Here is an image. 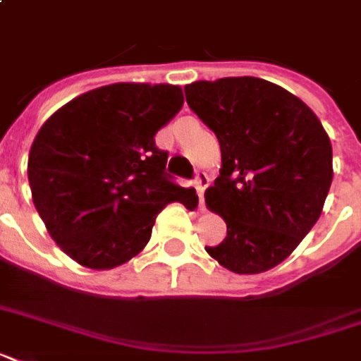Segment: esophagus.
Instances as JSON below:
<instances>
[{
	"mask_svg": "<svg viewBox=\"0 0 361 361\" xmlns=\"http://www.w3.org/2000/svg\"><path fill=\"white\" fill-rule=\"evenodd\" d=\"M208 183H209L208 174H206L204 170H198L197 174H195V187H197L198 198H200V208L204 206V191H206Z\"/></svg>",
	"mask_w": 361,
	"mask_h": 361,
	"instance_id": "1",
	"label": "esophagus"
}]
</instances>
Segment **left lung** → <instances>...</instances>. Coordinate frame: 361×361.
I'll use <instances>...</instances> for the list:
<instances>
[{
	"instance_id": "1",
	"label": "left lung",
	"mask_w": 361,
	"mask_h": 361,
	"mask_svg": "<svg viewBox=\"0 0 361 361\" xmlns=\"http://www.w3.org/2000/svg\"><path fill=\"white\" fill-rule=\"evenodd\" d=\"M185 99L223 159L206 204L226 238L206 251L234 274L274 268L322 214L334 178L324 127L296 95L255 76L192 82Z\"/></svg>"
}]
</instances>
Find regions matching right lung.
<instances>
[{
  "instance_id": "right-lung-1",
  "label": "right lung",
  "mask_w": 361,
  "mask_h": 361,
  "mask_svg": "<svg viewBox=\"0 0 361 361\" xmlns=\"http://www.w3.org/2000/svg\"><path fill=\"white\" fill-rule=\"evenodd\" d=\"M181 106L178 86L112 84L73 99L37 133L27 161L33 204L73 260L116 268L146 247L166 204H197L155 146Z\"/></svg>"
}]
</instances>
